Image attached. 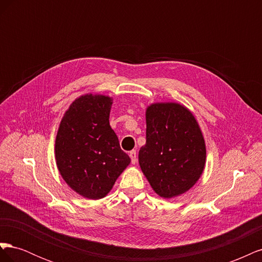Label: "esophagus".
Instances as JSON below:
<instances>
[{
    "label": "esophagus",
    "mask_w": 262,
    "mask_h": 262,
    "mask_svg": "<svg viewBox=\"0 0 262 262\" xmlns=\"http://www.w3.org/2000/svg\"><path fill=\"white\" fill-rule=\"evenodd\" d=\"M130 158H131V162H132V164H136L137 163V161H138V156H137V152L136 150H131L130 152Z\"/></svg>",
    "instance_id": "esophagus-1"
}]
</instances>
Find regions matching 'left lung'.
<instances>
[{
    "instance_id": "left-lung-1",
    "label": "left lung",
    "mask_w": 262,
    "mask_h": 262,
    "mask_svg": "<svg viewBox=\"0 0 262 262\" xmlns=\"http://www.w3.org/2000/svg\"><path fill=\"white\" fill-rule=\"evenodd\" d=\"M205 143L195 118L175 102L146 109V143L139 163L149 185L163 198L185 193L204 169Z\"/></svg>"
}]
</instances>
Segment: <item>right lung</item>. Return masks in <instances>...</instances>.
<instances>
[{
	"label": "right lung",
	"mask_w": 262,
	"mask_h": 262,
	"mask_svg": "<svg viewBox=\"0 0 262 262\" xmlns=\"http://www.w3.org/2000/svg\"><path fill=\"white\" fill-rule=\"evenodd\" d=\"M113 99L85 95L72 102L55 139V160L62 178L78 194L101 199L131 162L109 124Z\"/></svg>",
	"instance_id": "1"
}]
</instances>
